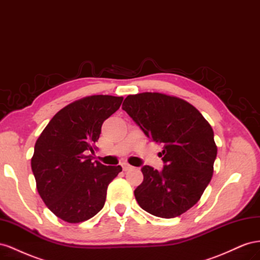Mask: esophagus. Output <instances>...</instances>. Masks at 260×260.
Returning a JSON list of instances; mask_svg holds the SVG:
<instances>
[{"label": "esophagus", "instance_id": "34e87169", "mask_svg": "<svg viewBox=\"0 0 260 260\" xmlns=\"http://www.w3.org/2000/svg\"><path fill=\"white\" fill-rule=\"evenodd\" d=\"M121 166H122V169H123V171H129V170H131L133 167L132 166H130V165L129 164H122L121 165Z\"/></svg>", "mask_w": 260, "mask_h": 260}]
</instances>
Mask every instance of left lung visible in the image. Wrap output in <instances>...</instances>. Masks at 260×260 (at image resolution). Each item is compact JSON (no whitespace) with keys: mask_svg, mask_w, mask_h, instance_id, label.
I'll return each instance as SVG.
<instances>
[{"mask_svg":"<svg viewBox=\"0 0 260 260\" xmlns=\"http://www.w3.org/2000/svg\"><path fill=\"white\" fill-rule=\"evenodd\" d=\"M122 109L144 135L164 146V168L142 167L135 196L156 217L175 218L193 207L209 184L217 146L208 121L186 101L161 93L128 95Z\"/></svg>","mask_w":260,"mask_h":260,"instance_id":"8db88e82","label":"left lung"}]
</instances>
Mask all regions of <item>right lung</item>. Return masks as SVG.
<instances>
[{
    "mask_svg": "<svg viewBox=\"0 0 260 260\" xmlns=\"http://www.w3.org/2000/svg\"><path fill=\"white\" fill-rule=\"evenodd\" d=\"M122 96L92 95L65 106L37 140L31 169L45 205L69 223L82 222L103 208L107 186L122 170L92 161L103 122Z\"/></svg>",
    "mask_w": 260,
    "mask_h": 260,
    "instance_id": "obj_1",
    "label": "right lung"
}]
</instances>
